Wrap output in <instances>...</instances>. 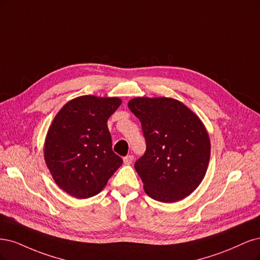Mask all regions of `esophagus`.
Here are the masks:
<instances>
[{
    "instance_id": "esophagus-1",
    "label": "esophagus",
    "mask_w": 260,
    "mask_h": 260,
    "mask_svg": "<svg viewBox=\"0 0 260 260\" xmlns=\"http://www.w3.org/2000/svg\"><path fill=\"white\" fill-rule=\"evenodd\" d=\"M133 160H134V155H132V154L124 156V158H123V161H124L125 164H131L133 162Z\"/></svg>"
}]
</instances>
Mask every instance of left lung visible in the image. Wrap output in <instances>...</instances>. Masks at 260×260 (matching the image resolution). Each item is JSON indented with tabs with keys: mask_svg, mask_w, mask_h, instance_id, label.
Returning a JSON list of instances; mask_svg holds the SVG:
<instances>
[{
	"mask_svg": "<svg viewBox=\"0 0 260 260\" xmlns=\"http://www.w3.org/2000/svg\"><path fill=\"white\" fill-rule=\"evenodd\" d=\"M129 110L141 123L146 152L135 162L146 193L172 203L193 192L211 155L208 134L198 116L172 98H134Z\"/></svg>",
	"mask_w": 260,
	"mask_h": 260,
	"instance_id": "obj_1",
	"label": "left lung"
}]
</instances>
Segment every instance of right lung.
Returning a JSON list of instances; mask_svg holds the SVG:
<instances>
[{
	"label": "right lung",
	"mask_w": 260,
	"mask_h": 260,
	"mask_svg": "<svg viewBox=\"0 0 260 260\" xmlns=\"http://www.w3.org/2000/svg\"><path fill=\"white\" fill-rule=\"evenodd\" d=\"M121 103L119 98L81 96L55 116L44 157L54 180L67 193L78 199L96 196L122 165L107 125Z\"/></svg>",
	"instance_id": "add662e5"
}]
</instances>
